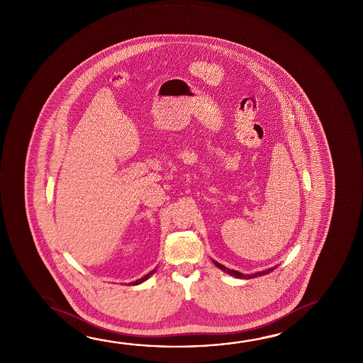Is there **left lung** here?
<instances>
[{
  "instance_id": "obj_1",
  "label": "left lung",
  "mask_w": 363,
  "mask_h": 363,
  "mask_svg": "<svg viewBox=\"0 0 363 363\" xmlns=\"http://www.w3.org/2000/svg\"><path fill=\"white\" fill-rule=\"evenodd\" d=\"M215 266L216 267L220 268L221 271H224L228 274H230V276H234V277H237V279H255V277H258V276H263V274H269V272H272L274 268L277 267V266H274V267L268 268V269H264V271H261V272H256V274H244L242 272H239V271H235V269H230V268L225 267V266H223V264H220L219 262L213 261Z\"/></svg>"
}]
</instances>
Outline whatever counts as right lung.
<instances>
[{
	"label": "right lung",
	"mask_w": 363,
	"mask_h": 363,
	"mask_svg": "<svg viewBox=\"0 0 363 363\" xmlns=\"http://www.w3.org/2000/svg\"><path fill=\"white\" fill-rule=\"evenodd\" d=\"M155 271H157V268H155L153 271H150V272H149L148 274H145V276H143L142 279H137V281H133V282H130L129 285L137 286L140 285V284H143L144 281H147V279H148L149 277L152 276V274H155Z\"/></svg>",
	"instance_id": "1"
}]
</instances>
